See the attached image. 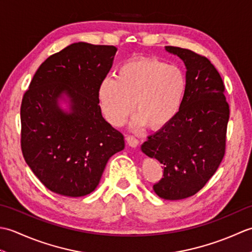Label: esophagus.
I'll return each mask as SVG.
<instances>
[{
	"label": "esophagus",
	"instance_id": "esophagus-1",
	"mask_svg": "<svg viewBox=\"0 0 252 252\" xmlns=\"http://www.w3.org/2000/svg\"><path fill=\"white\" fill-rule=\"evenodd\" d=\"M126 143L129 144V145H130L131 147H136V146L138 145V140H137V138H136L135 136H133V135H126Z\"/></svg>",
	"mask_w": 252,
	"mask_h": 252
}]
</instances>
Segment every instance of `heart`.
Instances as JSON below:
<instances>
[{
    "label": "heart",
    "instance_id": "heart-1",
    "mask_svg": "<svg viewBox=\"0 0 252 252\" xmlns=\"http://www.w3.org/2000/svg\"><path fill=\"white\" fill-rule=\"evenodd\" d=\"M186 90L181 68L156 57H134L118 68L116 79L104 80L98 100L104 117L111 126H120L135 109L133 130L149 125L161 129L180 111Z\"/></svg>",
    "mask_w": 252,
    "mask_h": 252
}]
</instances>
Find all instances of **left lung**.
Masks as SVG:
<instances>
[{
    "label": "left lung",
    "mask_w": 252,
    "mask_h": 252,
    "mask_svg": "<svg viewBox=\"0 0 252 252\" xmlns=\"http://www.w3.org/2000/svg\"><path fill=\"white\" fill-rule=\"evenodd\" d=\"M165 50L185 63V94L178 115L148 136L142 151L162 164L155 192L163 199L179 200L199 191L222 162L229 106L220 73L207 57L176 46Z\"/></svg>",
    "instance_id": "obj_1"
}]
</instances>
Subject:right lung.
Masks as SVG:
<instances>
[{
    "mask_svg": "<svg viewBox=\"0 0 252 252\" xmlns=\"http://www.w3.org/2000/svg\"><path fill=\"white\" fill-rule=\"evenodd\" d=\"M117 47L78 42L41 63L20 107V146L46 189L81 197L98 185L108 159L125 148L122 133L101 116L98 89ZM66 94L69 114L58 106Z\"/></svg>",
    "mask_w": 252,
    "mask_h": 252,
    "instance_id": "add662e5",
    "label": "right lung"
}]
</instances>
